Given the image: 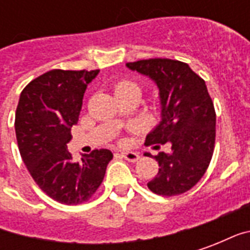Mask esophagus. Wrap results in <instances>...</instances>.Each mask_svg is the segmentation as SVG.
I'll return each mask as SVG.
<instances>
[{
    "instance_id": "34e87169",
    "label": "esophagus",
    "mask_w": 250,
    "mask_h": 250,
    "mask_svg": "<svg viewBox=\"0 0 250 250\" xmlns=\"http://www.w3.org/2000/svg\"><path fill=\"white\" fill-rule=\"evenodd\" d=\"M120 155L125 158L128 162H136L139 159V155L134 151H120Z\"/></svg>"
}]
</instances>
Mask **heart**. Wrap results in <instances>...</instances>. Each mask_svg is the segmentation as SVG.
I'll return each mask as SVG.
<instances>
[{"instance_id":"heart-1","label":"heart","mask_w":250,"mask_h":250,"mask_svg":"<svg viewBox=\"0 0 250 250\" xmlns=\"http://www.w3.org/2000/svg\"><path fill=\"white\" fill-rule=\"evenodd\" d=\"M115 93L116 95H120V93H125V92H132V91H135V92L141 93V88L138 84H135L134 82H130V80H120L115 84Z\"/></svg>"}]
</instances>
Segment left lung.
Instances as JSON below:
<instances>
[{"instance_id":"left-lung-1","label":"left lung","mask_w":250,"mask_h":250,"mask_svg":"<svg viewBox=\"0 0 250 250\" xmlns=\"http://www.w3.org/2000/svg\"><path fill=\"white\" fill-rule=\"evenodd\" d=\"M127 66L151 77L159 88L162 122L146 136V146L171 151L159 152V171L147 186L158 195H178L198 184L209 167L215 143V109L205 80L186 62L148 59ZM151 157L150 154H145Z\"/></svg>"}]
</instances>
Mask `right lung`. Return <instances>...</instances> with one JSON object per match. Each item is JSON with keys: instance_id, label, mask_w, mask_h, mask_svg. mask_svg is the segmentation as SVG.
I'll use <instances>...</instances> for the list:
<instances>
[{"instance_id": "obj_1", "label": "right lung", "mask_w": 250, "mask_h": 250, "mask_svg": "<svg viewBox=\"0 0 250 250\" xmlns=\"http://www.w3.org/2000/svg\"><path fill=\"white\" fill-rule=\"evenodd\" d=\"M98 73L99 69L45 72L22 89L16 109V136L25 166L39 188L60 204L87 202L114 157L102 148L75 163L66 150L85 88Z\"/></svg>"}]
</instances>
